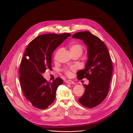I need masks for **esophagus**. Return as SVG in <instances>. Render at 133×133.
Wrapping results in <instances>:
<instances>
[{
  "label": "esophagus",
  "instance_id": "1",
  "mask_svg": "<svg viewBox=\"0 0 133 133\" xmlns=\"http://www.w3.org/2000/svg\"><path fill=\"white\" fill-rule=\"evenodd\" d=\"M66 83L68 84H74V82L71 81V80H67L66 81Z\"/></svg>",
  "mask_w": 133,
  "mask_h": 133
}]
</instances>
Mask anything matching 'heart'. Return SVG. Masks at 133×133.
Returning a JSON list of instances; mask_svg holds the SVG:
<instances>
[{"instance_id": "1", "label": "heart", "mask_w": 133, "mask_h": 133, "mask_svg": "<svg viewBox=\"0 0 133 133\" xmlns=\"http://www.w3.org/2000/svg\"><path fill=\"white\" fill-rule=\"evenodd\" d=\"M69 51L71 54L77 53L81 55L83 51V48L82 45H80L79 44H74L71 45L69 47ZM75 69V67H67V68H64L63 71L66 75L69 76L71 74V71L74 70Z\"/></svg>"}]
</instances>
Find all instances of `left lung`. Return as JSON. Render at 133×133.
I'll use <instances>...</instances> for the list:
<instances>
[{"label": "left lung", "instance_id": "1", "mask_svg": "<svg viewBox=\"0 0 133 133\" xmlns=\"http://www.w3.org/2000/svg\"><path fill=\"white\" fill-rule=\"evenodd\" d=\"M73 38L82 39L88 47V60L85 68L77 72V79L86 78L88 85L78 102L87 108L100 104L106 97L111 79L112 65L108 49L104 43L88 31L75 33Z\"/></svg>", "mask_w": 133, "mask_h": 133}]
</instances>
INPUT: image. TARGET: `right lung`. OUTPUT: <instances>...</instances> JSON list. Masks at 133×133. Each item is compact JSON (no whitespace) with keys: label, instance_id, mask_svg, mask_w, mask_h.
<instances>
[{"label":"right lung","instance_id":"right-lung-1","mask_svg":"<svg viewBox=\"0 0 133 133\" xmlns=\"http://www.w3.org/2000/svg\"><path fill=\"white\" fill-rule=\"evenodd\" d=\"M69 33L46 34L32 40L26 48L19 66V79L25 97L35 107L44 109L56 98L58 87L63 83L58 77L47 82L42 74L51 70L52 54L67 37Z\"/></svg>","mask_w":133,"mask_h":133}]
</instances>
